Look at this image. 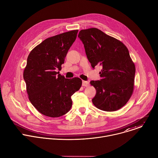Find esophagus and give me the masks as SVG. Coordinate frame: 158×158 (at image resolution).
<instances>
[{
	"label": "esophagus",
	"instance_id": "34e87169",
	"mask_svg": "<svg viewBox=\"0 0 158 158\" xmlns=\"http://www.w3.org/2000/svg\"><path fill=\"white\" fill-rule=\"evenodd\" d=\"M82 85V86H84V87H87V86H89V82H87V81H83Z\"/></svg>",
	"mask_w": 158,
	"mask_h": 158
}]
</instances>
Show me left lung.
I'll return each instance as SVG.
<instances>
[{"label":"left lung","mask_w":158,"mask_h":158,"mask_svg":"<svg viewBox=\"0 0 158 158\" xmlns=\"http://www.w3.org/2000/svg\"><path fill=\"white\" fill-rule=\"evenodd\" d=\"M78 37L93 68L96 65L102 67L101 79L90 82L96 90L93 104L104 111L121 109L132 96L136 72L127 48L119 40L96 28L81 30Z\"/></svg>","instance_id":"8db88e82"}]
</instances>
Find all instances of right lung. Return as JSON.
<instances>
[{"label":"right lung","mask_w":158,"mask_h":158,"mask_svg":"<svg viewBox=\"0 0 158 158\" xmlns=\"http://www.w3.org/2000/svg\"><path fill=\"white\" fill-rule=\"evenodd\" d=\"M77 32L74 30L48 38L27 57L23 74L27 93L32 104L44 116L57 118L65 114L72 107V95L81 87V79H65L56 72L61 69Z\"/></svg>","instance_id":"add662e5"}]
</instances>
